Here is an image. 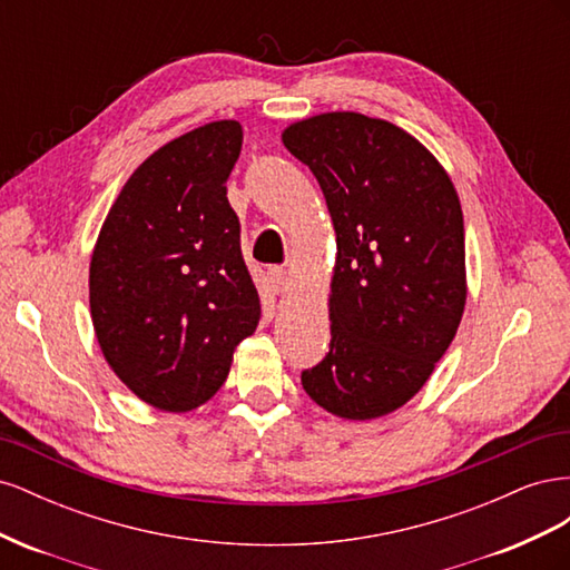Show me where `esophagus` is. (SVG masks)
I'll return each mask as SVG.
<instances>
[{"mask_svg":"<svg viewBox=\"0 0 570 570\" xmlns=\"http://www.w3.org/2000/svg\"><path fill=\"white\" fill-rule=\"evenodd\" d=\"M271 285H273V289H275V295H287V289H289V275H287V271H283V268H273L271 271Z\"/></svg>","mask_w":570,"mask_h":570,"instance_id":"obj_1","label":"esophagus"}]
</instances>
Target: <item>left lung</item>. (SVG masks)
Instances as JSON below:
<instances>
[{"instance_id":"8db88e82","label":"left lung","mask_w":570,"mask_h":570,"mask_svg":"<svg viewBox=\"0 0 570 570\" xmlns=\"http://www.w3.org/2000/svg\"><path fill=\"white\" fill-rule=\"evenodd\" d=\"M333 218L331 352L302 373L312 400L344 421L381 419L416 394L463 316V214L452 178L390 120L331 111L283 130Z\"/></svg>"}]
</instances>
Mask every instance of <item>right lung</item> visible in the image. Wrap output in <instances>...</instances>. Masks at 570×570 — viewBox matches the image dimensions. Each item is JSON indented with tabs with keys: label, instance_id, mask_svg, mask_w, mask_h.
<instances>
[{
	"label": "right lung",
	"instance_id": "add662e5",
	"mask_svg": "<svg viewBox=\"0 0 570 570\" xmlns=\"http://www.w3.org/2000/svg\"><path fill=\"white\" fill-rule=\"evenodd\" d=\"M237 120H214L147 157L120 189L90 262V314L111 371L161 411H193L226 383L262 304L226 180Z\"/></svg>",
	"mask_w": 570,
	"mask_h": 570
}]
</instances>
